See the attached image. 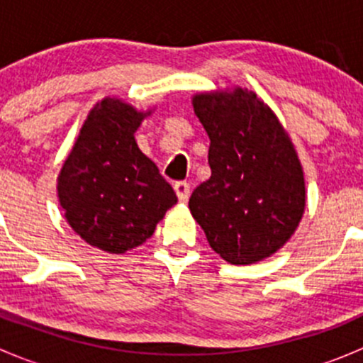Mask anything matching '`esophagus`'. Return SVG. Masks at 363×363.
Returning <instances> with one entry per match:
<instances>
[{"instance_id":"1","label":"esophagus","mask_w":363,"mask_h":363,"mask_svg":"<svg viewBox=\"0 0 363 363\" xmlns=\"http://www.w3.org/2000/svg\"><path fill=\"white\" fill-rule=\"evenodd\" d=\"M174 189H175V195H177V199L181 200V202H188L189 199V184L186 181H179L174 184Z\"/></svg>"}]
</instances>
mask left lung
<instances>
[{
  "label": "left lung",
  "mask_w": 363,
  "mask_h": 363,
  "mask_svg": "<svg viewBox=\"0 0 363 363\" xmlns=\"http://www.w3.org/2000/svg\"><path fill=\"white\" fill-rule=\"evenodd\" d=\"M193 108L211 138L212 174L189 211L223 259L262 262L288 242L306 208L294 144L269 105L242 87L195 94Z\"/></svg>",
  "instance_id": "left-lung-1"
}]
</instances>
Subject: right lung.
<instances>
[{
  "mask_svg": "<svg viewBox=\"0 0 363 363\" xmlns=\"http://www.w3.org/2000/svg\"><path fill=\"white\" fill-rule=\"evenodd\" d=\"M149 113L119 98L98 101L57 177L68 225L101 251L123 255L144 244L177 203L172 186L135 140Z\"/></svg>",
  "mask_w": 363,
  "mask_h": 363,
  "instance_id": "add662e5",
  "label": "right lung"
}]
</instances>
